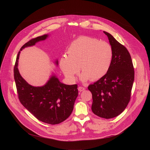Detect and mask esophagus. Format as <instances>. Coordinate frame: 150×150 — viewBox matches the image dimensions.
I'll return each instance as SVG.
<instances>
[{
	"label": "esophagus",
	"instance_id": "34e87169",
	"mask_svg": "<svg viewBox=\"0 0 150 150\" xmlns=\"http://www.w3.org/2000/svg\"><path fill=\"white\" fill-rule=\"evenodd\" d=\"M78 91H79L80 92H81V91H83L85 90V88L82 87V86H80V87H78Z\"/></svg>",
	"mask_w": 150,
	"mask_h": 150
}]
</instances>
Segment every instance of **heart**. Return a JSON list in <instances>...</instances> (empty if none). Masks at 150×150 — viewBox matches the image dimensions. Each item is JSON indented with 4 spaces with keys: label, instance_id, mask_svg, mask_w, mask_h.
Returning a JSON list of instances; mask_svg holds the SVG:
<instances>
[{
    "label": "heart",
    "instance_id": "1",
    "mask_svg": "<svg viewBox=\"0 0 150 150\" xmlns=\"http://www.w3.org/2000/svg\"><path fill=\"white\" fill-rule=\"evenodd\" d=\"M67 54L61 58L59 66L69 80L74 81L80 69L82 81H96L103 77L111 67L113 50L106 42L81 36L71 42Z\"/></svg>",
    "mask_w": 150,
    "mask_h": 150
}]
</instances>
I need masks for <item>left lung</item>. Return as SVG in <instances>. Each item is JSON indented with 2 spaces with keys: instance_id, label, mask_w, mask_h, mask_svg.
<instances>
[{
  "instance_id": "1",
  "label": "left lung",
  "mask_w": 150,
  "mask_h": 150,
  "mask_svg": "<svg viewBox=\"0 0 150 150\" xmlns=\"http://www.w3.org/2000/svg\"><path fill=\"white\" fill-rule=\"evenodd\" d=\"M103 32L113 50L112 64L108 73L90 84L88 89L92 94L93 113L109 119L120 115L127 108L134 80V70L127 48L111 34Z\"/></svg>"
}]
</instances>
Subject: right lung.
Returning <instances> with one entry per match:
<instances>
[{
    "label": "right lung",
    "instance_id": "1",
    "mask_svg": "<svg viewBox=\"0 0 150 150\" xmlns=\"http://www.w3.org/2000/svg\"><path fill=\"white\" fill-rule=\"evenodd\" d=\"M49 36L47 34L31 39L21 47L14 67V77L21 104L39 120L56 125L66 120L72 113L78 95L77 84L67 85L62 83L56 74L52 73L44 85L33 86L23 79L18 67L21 51L45 40ZM54 63L57 66H58L57 59Z\"/></svg>",
    "mask_w": 150,
    "mask_h": 150
}]
</instances>
